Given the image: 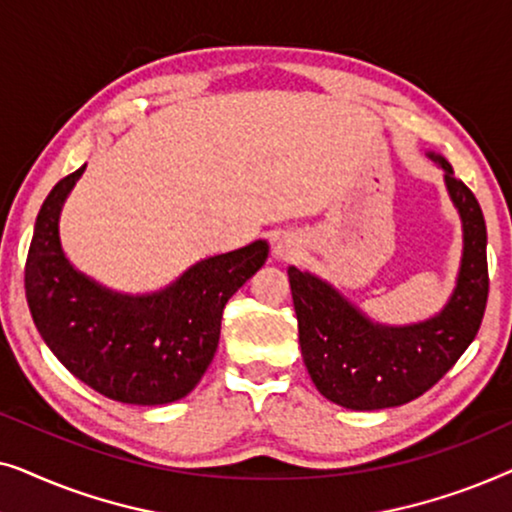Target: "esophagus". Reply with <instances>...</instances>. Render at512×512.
Returning <instances> with one entry per match:
<instances>
[{
    "instance_id": "34e87169",
    "label": "esophagus",
    "mask_w": 512,
    "mask_h": 512,
    "mask_svg": "<svg viewBox=\"0 0 512 512\" xmlns=\"http://www.w3.org/2000/svg\"><path fill=\"white\" fill-rule=\"evenodd\" d=\"M279 251H282V247H279Z\"/></svg>"
}]
</instances>
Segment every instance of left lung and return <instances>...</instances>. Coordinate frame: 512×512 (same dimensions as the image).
<instances>
[{"label":"left lung","mask_w":512,"mask_h":512,"mask_svg":"<svg viewBox=\"0 0 512 512\" xmlns=\"http://www.w3.org/2000/svg\"><path fill=\"white\" fill-rule=\"evenodd\" d=\"M445 184L464 221L457 289L438 317L408 328L375 326L340 293L289 268L298 340L312 382L328 401L352 410H382L415 401L466 352L480 331L489 296L487 226L471 188L445 158Z\"/></svg>","instance_id":"1"}]
</instances>
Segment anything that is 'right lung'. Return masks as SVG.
I'll return each instance as SVG.
<instances>
[{"instance_id": "right-lung-1", "label": "right lung", "mask_w": 512, "mask_h": 512, "mask_svg": "<svg viewBox=\"0 0 512 512\" xmlns=\"http://www.w3.org/2000/svg\"><path fill=\"white\" fill-rule=\"evenodd\" d=\"M83 170L53 186L34 223L25 261L34 326L62 366L102 396L135 405L179 401L212 363L223 307L261 270L268 244L207 258L156 296H116L76 272L60 249V207Z\"/></svg>"}]
</instances>
